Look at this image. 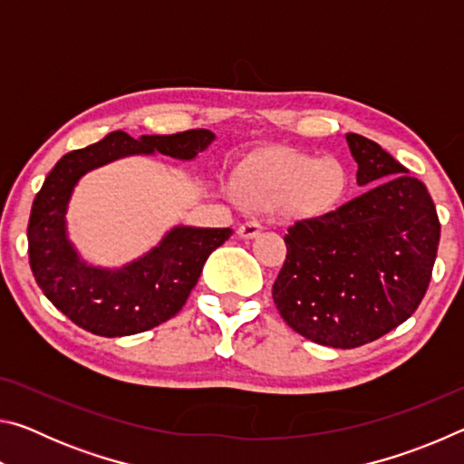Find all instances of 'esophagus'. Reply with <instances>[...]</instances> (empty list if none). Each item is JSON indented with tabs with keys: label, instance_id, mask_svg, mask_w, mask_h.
<instances>
[{
	"label": "esophagus",
	"instance_id": "esophagus-1",
	"mask_svg": "<svg viewBox=\"0 0 464 464\" xmlns=\"http://www.w3.org/2000/svg\"><path fill=\"white\" fill-rule=\"evenodd\" d=\"M262 229H264V227L257 223V221H246V223L239 227L237 233H239L241 239H254V237H257V235L262 233Z\"/></svg>",
	"mask_w": 464,
	"mask_h": 464
}]
</instances>
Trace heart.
<instances>
[{"label":"heart","instance_id":"heart-1","mask_svg":"<svg viewBox=\"0 0 464 464\" xmlns=\"http://www.w3.org/2000/svg\"><path fill=\"white\" fill-rule=\"evenodd\" d=\"M345 182L343 166L332 157L317 160L293 149H276L251 163L243 176V194L260 208L317 213L340 200Z\"/></svg>","mask_w":464,"mask_h":464}]
</instances>
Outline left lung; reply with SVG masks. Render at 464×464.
<instances>
[{
	"mask_svg": "<svg viewBox=\"0 0 464 464\" xmlns=\"http://www.w3.org/2000/svg\"><path fill=\"white\" fill-rule=\"evenodd\" d=\"M354 157V200L290 227L272 298L307 340L358 348L413 315L434 268L440 221L428 188L384 149L345 135Z\"/></svg>",
	"mask_w": 464,
	"mask_h": 464,
	"instance_id": "1",
	"label": "left lung"
}]
</instances>
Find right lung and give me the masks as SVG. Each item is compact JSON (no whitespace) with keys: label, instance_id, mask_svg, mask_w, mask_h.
<instances>
[{"label":"right lung","instance_id":"right-lung-1","mask_svg":"<svg viewBox=\"0 0 464 464\" xmlns=\"http://www.w3.org/2000/svg\"><path fill=\"white\" fill-rule=\"evenodd\" d=\"M215 139L207 129L139 139L114 130L98 143L63 155L51 169L30 213V268L44 296L75 325L96 335L122 337L171 319L184 307L208 256L233 233L229 227L176 225L135 260L114 268L92 264L77 251L67 229L69 202L80 179L132 155L160 153L194 161Z\"/></svg>","mask_w":464,"mask_h":464}]
</instances>
